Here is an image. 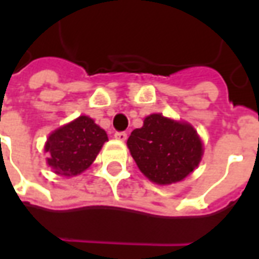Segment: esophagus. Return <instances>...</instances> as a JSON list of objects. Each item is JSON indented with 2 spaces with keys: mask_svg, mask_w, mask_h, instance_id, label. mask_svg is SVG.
I'll use <instances>...</instances> for the list:
<instances>
[{
  "mask_svg": "<svg viewBox=\"0 0 259 259\" xmlns=\"http://www.w3.org/2000/svg\"><path fill=\"white\" fill-rule=\"evenodd\" d=\"M115 139L119 141H126V139H127V133H126V132H116V133H115Z\"/></svg>",
  "mask_w": 259,
  "mask_h": 259,
  "instance_id": "esophagus-1",
  "label": "esophagus"
}]
</instances>
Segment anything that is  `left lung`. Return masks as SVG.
<instances>
[{"label": "left lung", "instance_id": "left-lung-1", "mask_svg": "<svg viewBox=\"0 0 259 259\" xmlns=\"http://www.w3.org/2000/svg\"><path fill=\"white\" fill-rule=\"evenodd\" d=\"M137 166L157 185H172L194 170L202 157V143L194 127L185 122L152 113L143 127L127 139Z\"/></svg>", "mask_w": 259, "mask_h": 259}]
</instances>
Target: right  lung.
Listing matches in <instances>:
<instances>
[{
    "mask_svg": "<svg viewBox=\"0 0 259 259\" xmlns=\"http://www.w3.org/2000/svg\"><path fill=\"white\" fill-rule=\"evenodd\" d=\"M105 141V130L89 116H79L50 135L44 147L50 155L47 163L55 174L76 176L94 162Z\"/></svg>",
    "mask_w": 259,
    "mask_h": 259,
    "instance_id": "1",
    "label": "right lung"
}]
</instances>
